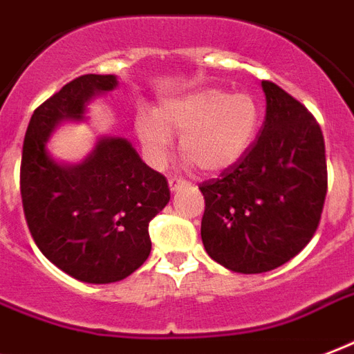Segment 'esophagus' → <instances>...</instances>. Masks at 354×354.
<instances>
[{"instance_id": "34e87169", "label": "esophagus", "mask_w": 354, "mask_h": 354, "mask_svg": "<svg viewBox=\"0 0 354 354\" xmlns=\"http://www.w3.org/2000/svg\"><path fill=\"white\" fill-rule=\"evenodd\" d=\"M168 185H169V188H171V190H179V188H183V186L188 185V180L180 179V177H169Z\"/></svg>"}]
</instances>
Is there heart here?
<instances>
[{"instance_id": "heart-1", "label": "heart", "mask_w": 354, "mask_h": 354, "mask_svg": "<svg viewBox=\"0 0 354 354\" xmlns=\"http://www.w3.org/2000/svg\"><path fill=\"white\" fill-rule=\"evenodd\" d=\"M262 123V106L249 92L208 88L169 101L157 112L140 111L134 131L146 157L160 164L180 134L179 149L203 171H221L249 151Z\"/></svg>"}]
</instances>
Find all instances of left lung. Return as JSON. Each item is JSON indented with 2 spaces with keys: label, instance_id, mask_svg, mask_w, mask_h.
Wrapping results in <instances>:
<instances>
[{
  "label": "left lung",
  "instance_id": "1",
  "mask_svg": "<svg viewBox=\"0 0 354 354\" xmlns=\"http://www.w3.org/2000/svg\"><path fill=\"white\" fill-rule=\"evenodd\" d=\"M262 88L266 120L249 151L199 185L203 245L238 273H264L294 259L314 236L327 196L319 123L275 83L262 81Z\"/></svg>",
  "mask_w": 354,
  "mask_h": 354
}]
</instances>
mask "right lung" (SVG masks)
Segmentation results:
<instances>
[{
	"label": "right lung",
	"mask_w": 354,
	"mask_h": 354,
	"mask_svg": "<svg viewBox=\"0 0 354 354\" xmlns=\"http://www.w3.org/2000/svg\"><path fill=\"white\" fill-rule=\"evenodd\" d=\"M114 75L73 79L32 112L24 138L20 192L32 240L48 260L92 284L122 281L151 253L149 221L169 201L168 180L122 138L101 140L79 166H59L46 142L62 118L116 86Z\"/></svg>",
	"instance_id": "obj_1"
}]
</instances>
